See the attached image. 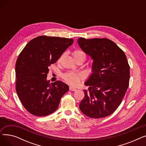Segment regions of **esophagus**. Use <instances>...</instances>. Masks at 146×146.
Segmentation results:
<instances>
[{
	"label": "esophagus",
	"instance_id": "obj_1",
	"mask_svg": "<svg viewBox=\"0 0 146 146\" xmlns=\"http://www.w3.org/2000/svg\"><path fill=\"white\" fill-rule=\"evenodd\" d=\"M69 89H70L71 91H73V92H74V91H76V90H77L76 88H74L72 87V86L69 87Z\"/></svg>",
	"mask_w": 146,
	"mask_h": 146
}]
</instances>
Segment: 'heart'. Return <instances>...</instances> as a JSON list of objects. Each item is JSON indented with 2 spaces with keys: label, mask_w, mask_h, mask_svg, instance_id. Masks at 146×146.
Here are the masks:
<instances>
[{
  "label": "heart",
  "mask_w": 146,
  "mask_h": 146,
  "mask_svg": "<svg viewBox=\"0 0 146 146\" xmlns=\"http://www.w3.org/2000/svg\"><path fill=\"white\" fill-rule=\"evenodd\" d=\"M73 56L74 59L76 60L80 57L86 58L85 53L81 50H75L73 52ZM62 78L69 85L73 86H78L80 82L83 79L84 76L82 73H78L74 72H67L63 74Z\"/></svg>",
  "instance_id": "1"
}]
</instances>
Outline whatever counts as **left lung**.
Listing matches in <instances>:
<instances>
[{
	"mask_svg": "<svg viewBox=\"0 0 146 146\" xmlns=\"http://www.w3.org/2000/svg\"><path fill=\"white\" fill-rule=\"evenodd\" d=\"M82 50L94 60L85 85L80 111L92 118L108 117L121 104L129 86V66L124 52L108 38H79Z\"/></svg>",
	"mask_w": 146,
	"mask_h": 146,
	"instance_id": "left-lung-1",
	"label": "left lung"
}]
</instances>
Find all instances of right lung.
I'll return each mask as SVG.
<instances>
[{
  "mask_svg": "<svg viewBox=\"0 0 146 146\" xmlns=\"http://www.w3.org/2000/svg\"><path fill=\"white\" fill-rule=\"evenodd\" d=\"M73 42L71 38L39 36L31 40L19 54L15 65L16 90L30 113L44 117L58 108L69 88L60 80L50 83L47 80L48 68Z\"/></svg>",
  "mask_w": 146,
  "mask_h": 146,
  "instance_id": "1",
  "label": "right lung"
}]
</instances>
